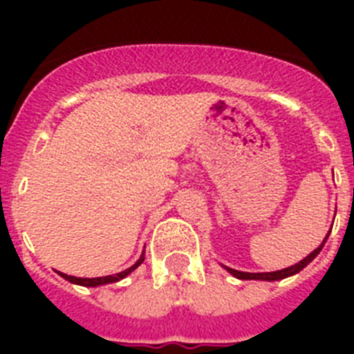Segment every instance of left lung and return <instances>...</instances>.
<instances>
[{
  "mask_svg": "<svg viewBox=\"0 0 354 354\" xmlns=\"http://www.w3.org/2000/svg\"><path fill=\"white\" fill-rule=\"evenodd\" d=\"M330 235V232L327 233V236ZM327 236L324 239V242L319 244L314 252H310L305 259H301L299 263L296 264H292V266H288V268H283V270H277V272H259V274H252V272H241V270H233L230 268V266H224V268L230 272V274L233 275V277H236V279H255V281H281V279H285V277H290V275H296L299 274L305 266H307L308 263H313L314 259H316V255H318L319 252H322V248H324L325 241H327Z\"/></svg>",
  "mask_w": 354,
  "mask_h": 354,
  "instance_id": "1",
  "label": "left lung"
}]
</instances>
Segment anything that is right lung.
Wrapping results in <instances>:
<instances>
[{
	"mask_svg": "<svg viewBox=\"0 0 354 354\" xmlns=\"http://www.w3.org/2000/svg\"><path fill=\"white\" fill-rule=\"evenodd\" d=\"M145 261V252L141 253V257L136 261V263L130 266V268L122 270V272H119V274H113V275H104V277H75V275H68V274H62V272H58L57 274L60 275V277H64L66 281H69V283H73V285H80V286H102V285H110V283H118V281L124 279L128 274H132L133 270L138 268L139 264L143 263Z\"/></svg>",
	"mask_w": 354,
	"mask_h": 354,
	"instance_id": "right-lung-1",
	"label": "right lung"
}]
</instances>
